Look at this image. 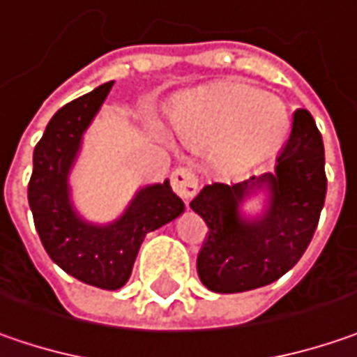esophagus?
<instances>
[{
    "instance_id": "esophagus-1",
    "label": "esophagus",
    "mask_w": 357,
    "mask_h": 357,
    "mask_svg": "<svg viewBox=\"0 0 357 357\" xmlns=\"http://www.w3.org/2000/svg\"><path fill=\"white\" fill-rule=\"evenodd\" d=\"M172 190L176 191L183 202H190L197 193V176L188 167H178L172 174Z\"/></svg>"
}]
</instances>
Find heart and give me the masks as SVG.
<instances>
[{
  "instance_id": "1",
  "label": "heart",
  "mask_w": 357,
  "mask_h": 357,
  "mask_svg": "<svg viewBox=\"0 0 357 357\" xmlns=\"http://www.w3.org/2000/svg\"><path fill=\"white\" fill-rule=\"evenodd\" d=\"M169 124L183 138L217 140L233 166H251L275 152L289 132L280 100L243 82H225L179 102Z\"/></svg>"
}]
</instances>
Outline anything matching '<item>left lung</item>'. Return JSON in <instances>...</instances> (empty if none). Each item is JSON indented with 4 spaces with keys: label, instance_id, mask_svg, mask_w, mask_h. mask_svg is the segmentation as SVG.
<instances>
[{
    "label": "left lung",
    "instance_id": "left-lung-1",
    "mask_svg": "<svg viewBox=\"0 0 357 357\" xmlns=\"http://www.w3.org/2000/svg\"><path fill=\"white\" fill-rule=\"evenodd\" d=\"M324 144L312 114L298 108L273 174L241 183L205 185L190 207L207 225L197 275L213 292L231 294L271 284L289 273L310 245L326 197ZM269 191L263 216L238 211L245 197Z\"/></svg>",
    "mask_w": 357,
    "mask_h": 357
}]
</instances>
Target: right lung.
I'll use <instances>...</instances> for the list:
<instances>
[{
  "label": "right lung",
  "mask_w": 357,
  "mask_h": 357,
  "mask_svg": "<svg viewBox=\"0 0 357 357\" xmlns=\"http://www.w3.org/2000/svg\"><path fill=\"white\" fill-rule=\"evenodd\" d=\"M114 82L56 110L33 152L29 207L45 251L65 273L96 289L118 290L128 282L144 237L183 213L185 205L169 181L136 191L126 211L108 225L89 223L70 202L68 174L82 134L100 110Z\"/></svg>",
  "instance_id": "obj_1"
}]
</instances>
